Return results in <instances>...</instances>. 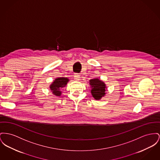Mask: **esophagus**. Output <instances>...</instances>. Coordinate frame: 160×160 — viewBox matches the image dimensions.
<instances>
[{
    "label": "esophagus",
    "instance_id": "obj_1",
    "mask_svg": "<svg viewBox=\"0 0 160 160\" xmlns=\"http://www.w3.org/2000/svg\"><path fill=\"white\" fill-rule=\"evenodd\" d=\"M74 78H75V80H80V75H79L78 74H75L74 75Z\"/></svg>",
    "mask_w": 160,
    "mask_h": 160
}]
</instances>
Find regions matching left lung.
Here are the masks:
<instances>
[{"label":"left lung","mask_w":160,"mask_h":160,"mask_svg":"<svg viewBox=\"0 0 160 160\" xmlns=\"http://www.w3.org/2000/svg\"><path fill=\"white\" fill-rule=\"evenodd\" d=\"M89 83L92 87L91 94L95 99L100 100L105 95L106 86L104 82L98 78H94L90 80Z\"/></svg>","instance_id":"8db88e82"}]
</instances>
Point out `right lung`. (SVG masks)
I'll list each match as a JSON object with an SVG mask.
<instances>
[{"label": "right lung", "mask_w": 160, "mask_h": 160, "mask_svg": "<svg viewBox=\"0 0 160 160\" xmlns=\"http://www.w3.org/2000/svg\"><path fill=\"white\" fill-rule=\"evenodd\" d=\"M69 80L67 78L60 77L56 78L52 84L50 86V89L52 91V93L56 96H60L62 92L60 89L66 86Z\"/></svg>", "instance_id": "obj_1"}]
</instances>
